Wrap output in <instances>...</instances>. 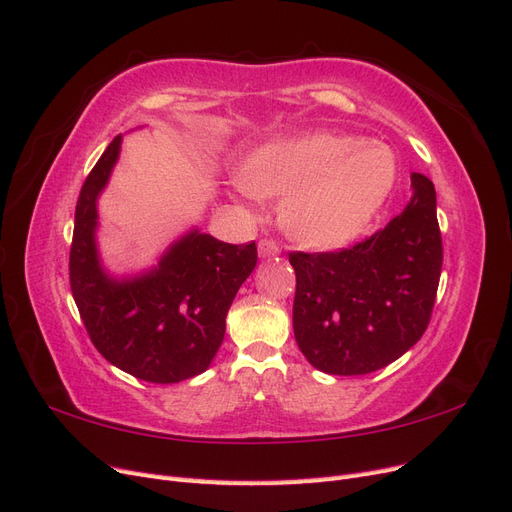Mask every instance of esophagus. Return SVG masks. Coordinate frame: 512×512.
Listing matches in <instances>:
<instances>
[{
    "label": "esophagus",
    "instance_id": "1",
    "mask_svg": "<svg viewBox=\"0 0 512 512\" xmlns=\"http://www.w3.org/2000/svg\"><path fill=\"white\" fill-rule=\"evenodd\" d=\"M280 253V246L272 238L259 240V257H276Z\"/></svg>",
    "mask_w": 512,
    "mask_h": 512
}]
</instances>
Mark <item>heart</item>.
<instances>
[{
	"mask_svg": "<svg viewBox=\"0 0 512 512\" xmlns=\"http://www.w3.org/2000/svg\"><path fill=\"white\" fill-rule=\"evenodd\" d=\"M398 178L391 148L344 134H310L259 146L240 168L255 197H282L278 221L308 249H336L357 238Z\"/></svg>",
	"mask_w": 512,
	"mask_h": 512,
	"instance_id": "1",
	"label": "heart"
}]
</instances>
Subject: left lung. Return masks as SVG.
I'll return each instance as SVG.
<instances>
[{"mask_svg": "<svg viewBox=\"0 0 512 512\" xmlns=\"http://www.w3.org/2000/svg\"><path fill=\"white\" fill-rule=\"evenodd\" d=\"M408 206L383 229L329 253H289L293 334L312 366L357 376L389 366L430 325L442 270L436 189L410 174Z\"/></svg>", "mask_w": 512, "mask_h": 512, "instance_id": "left-lung-1", "label": "left lung"}]
</instances>
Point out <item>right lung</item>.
<instances>
[{
	"label": "right lung",
	"mask_w": 512,
	"mask_h": 512,
	"mask_svg": "<svg viewBox=\"0 0 512 512\" xmlns=\"http://www.w3.org/2000/svg\"><path fill=\"white\" fill-rule=\"evenodd\" d=\"M114 138L87 176L76 204L70 285L95 349L112 366L148 383L202 374L225 336V317L255 270L257 246L227 244L197 229L176 240L157 268L112 278L97 255V195L119 159Z\"/></svg>",
	"instance_id": "1"
}]
</instances>
